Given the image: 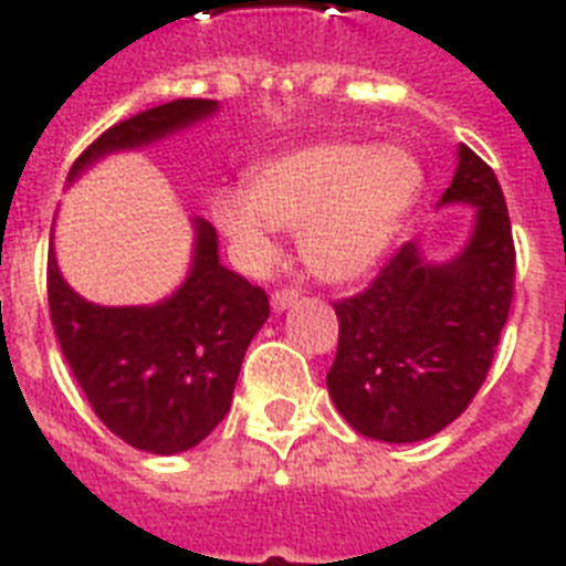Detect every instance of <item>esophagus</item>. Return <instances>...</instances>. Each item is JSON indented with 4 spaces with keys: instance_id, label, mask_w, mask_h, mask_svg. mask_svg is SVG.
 I'll return each mask as SVG.
<instances>
[{
    "instance_id": "34e87169",
    "label": "esophagus",
    "mask_w": 566,
    "mask_h": 566,
    "mask_svg": "<svg viewBox=\"0 0 566 566\" xmlns=\"http://www.w3.org/2000/svg\"><path fill=\"white\" fill-rule=\"evenodd\" d=\"M296 302H300V291H287V287H284V291H275L273 293V300H270V305H273L275 314H282V311L293 308Z\"/></svg>"
}]
</instances>
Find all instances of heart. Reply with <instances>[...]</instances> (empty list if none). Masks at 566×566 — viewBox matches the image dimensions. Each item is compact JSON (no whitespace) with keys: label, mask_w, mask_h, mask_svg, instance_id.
<instances>
[{"label":"heart","mask_w":566,"mask_h":566,"mask_svg":"<svg viewBox=\"0 0 566 566\" xmlns=\"http://www.w3.org/2000/svg\"><path fill=\"white\" fill-rule=\"evenodd\" d=\"M420 188V164L402 146L319 140L261 164L249 188L217 190L211 217L252 270L273 264L275 229H291L311 273L344 284L381 261Z\"/></svg>","instance_id":"1"}]
</instances>
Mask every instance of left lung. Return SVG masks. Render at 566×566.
<instances>
[{"label": "left lung", "mask_w": 566, "mask_h": 566, "mask_svg": "<svg viewBox=\"0 0 566 566\" xmlns=\"http://www.w3.org/2000/svg\"><path fill=\"white\" fill-rule=\"evenodd\" d=\"M473 208L464 247L434 261L405 243L364 293L335 305L328 396L358 434L417 443L461 417L491 370L514 296V240L500 181L458 144L438 208Z\"/></svg>", "instance_id": "obj_1"}]
</instances>
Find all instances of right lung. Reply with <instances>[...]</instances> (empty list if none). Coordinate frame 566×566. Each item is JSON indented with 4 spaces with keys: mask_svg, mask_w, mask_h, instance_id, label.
Here are the masks:
<instances>
[{
    "mask_svg": "<svg viewBox=\"0 0 566 566\" xmlns=\"http://www.w3.org/2000/svg\"><path fill=\"white\" fill-rule=\"evenodd\" d=\"M217 99H176L93 140L73 164V185L93 164L137 153L211 119ZM188 275L153 305H99L61 275L49 238V314L57 344L87 402L128 447L179 455L202 443L229 413L240 364L270 317L266 293L220 264V240L193 217Z\"/></svg>",
    "mask_w": 566,
    "mask_h": 566,
    "instance_id": "1",
    "label": "right lung"
}]
</instances>
